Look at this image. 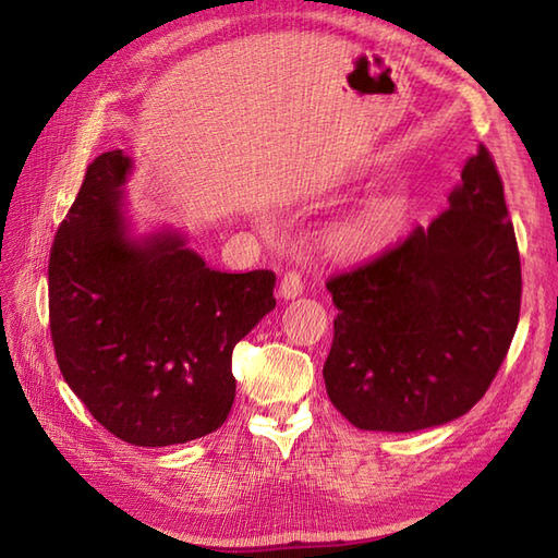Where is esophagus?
Wrapping results in <instances>:
<instances>
[{"mask_svg":"<svg viewBox=\"0 0 558 558\" xmlns=\"http://www.w3.org/2000/svg\"><path fill=\"white\" fill-rule=\"evenodd\" d=\"M302 290H304V280H302V276L298 270H288L286 276H282V280H280V298L282 300H294V298H300L302 294Z\"/></svg>","mask_w":558,"mask_h":558,"instance_id":"1","label":"esophagus"}]
</instances>
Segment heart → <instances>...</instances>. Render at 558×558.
<instances>
[{"mask_svg":"<svg viewBox=\"0 0 558 558\" xmlns=\"http://www.w3.org/2000/svg\"><path fill=\"white\" fill-rule=\"evenodd\" d=\"M388 216L386 210L381 208H369L360 213V216H354L352 220H348L342 228H338L333 242L338 248H362V246H369L376 240H381V236L388 232Z\"/></svg>","mask_w":558,"mask_h":558,"instance_id":"heart-1","label":"heart"}]
</instances>
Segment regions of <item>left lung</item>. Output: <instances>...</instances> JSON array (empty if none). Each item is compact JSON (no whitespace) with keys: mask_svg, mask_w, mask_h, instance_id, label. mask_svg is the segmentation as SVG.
Returning <instances> with one entry per match:
<instances>
[{"mask_svg":"<svg viewBox=\"0 0 558 558\" xmlns=\"http://www.w3.org/2000/svg\"><path fill=\"white\" fill-rule=\"evenodd\" d=\"M338 316L328 398L369 432H417L487 393L520 316V254L504 182L480 146L448 208L326 282Z\"/></svg>","mask_w":558,"mask_h":558,"instance_id":"8db88e82","label":"left lung"}]
</instances>
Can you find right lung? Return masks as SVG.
<instances>
[{"instance_id": "obj_1", "label": "right lung", "mask_w": 558, "mask_h": 558, "mask_svg": "<svg viewBox=\"0 0 558 558\" xmlns=\"http://www.w3.org/2000/svg\"><path fill=\"white\" fill-rule=\"evenodd\" d=\"M132 160L88 165L50 252V333L64 381L134 446L216 432L234 402L232 350L272 306L276 272H220L184 236L132 240L122 186Z\"/></svg>"}]
</instances>
